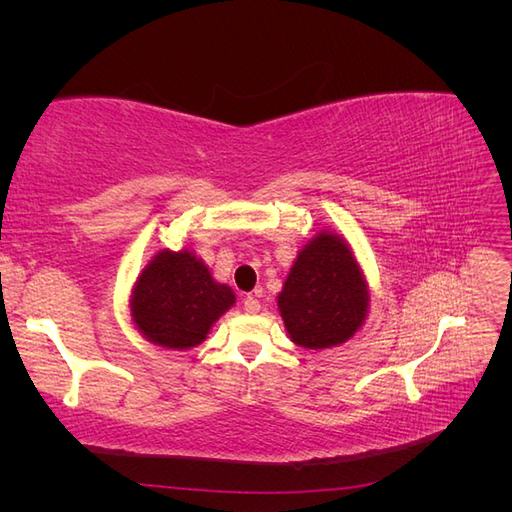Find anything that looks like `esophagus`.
Returning a JSON list of instances; mask_svg holds the SVG:
<instances>
[{"mask_svg": "<svg viewBox=\"0 0 512 512\" xmlns=\"http://www.w3.org/2000/svg\"><path fill=\"white\" fill-rule=\"evenodd\" d=\"M243 309H245L247 314H258L260 312V303L254 297V294H247V297L243 299Z\"/></svg>", "mask_w": 512, "mask_h": 512, "instance_id": "obj_1", "label": "esophagus"}]
</instances>
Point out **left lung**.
Segmentation results:
<instances>
[{
	"instance_id": "1",
	"label": "left lung",
	"mask_w": 512,
	"mask_h": 512,
	"mask_svg": "<svg viewBox=\"0 0 512 512\" xmlns=\"http://www.w3.org/2000/svg\"><path fill=\"white\" fill-rule=\"evenodd\" d=\"M277 307L292 342L307 350L344 344L363 327L369 286L344 237L320 230L303 245Z\"/></svg>"
}]
</instances>
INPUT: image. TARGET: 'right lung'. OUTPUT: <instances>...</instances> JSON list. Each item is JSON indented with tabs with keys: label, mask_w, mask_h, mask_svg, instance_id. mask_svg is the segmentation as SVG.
<instances>
[{
	"label": "right lung",
	"mask_w": 512,
	"mask_h": 512,
	"mask_svg": "<svg viewBox=\"0 0 512 512\" xmlns=\"http://www.w3.org/2000/svg\"><path fill=\"white\" fill-rule=\"evenodd\" d=\"M232 305L235 292L215 282L194 252L162 250L138 275L130 312L147 342L188 350L205 342L213 322Z\"/></svg>",
	"instance_id": "right-lung-1"
}]
</instances>
